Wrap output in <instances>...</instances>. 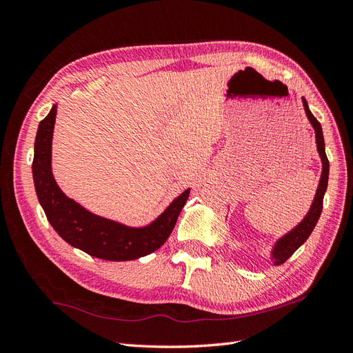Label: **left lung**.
I'll use <instances>...</instances> for the list:
<instances>
[{
	"label": "left lung",
	"mask_w": 353,
	"mask_h": 353,
	"mask_svg": "<svg viewBox=\"0 0 353 353\" xmlns=\"http://www.w3.org/2000/svg\"><path fill=\"white\" fill-rule=\"evenodd\" d=\"M303 105H304V111H306V116L310 121V125L315 129V137H316V148L318 153L321 156L322 160V175L319 179V185L316 190L315 199H313V203L309 209L307 215L303 218V221L292 228L290 233L285 234L283 237L276 242L273 251H272V259L274 260V264L279 265L282 263L287 261L290 256L299 250V248L307 241V237L310 236V233L315 228L321 212H322V203H323V194L327 192V185H328V172H330V161L327 159L325 154V142H323V135H322V128L321 123L315 119V116L310 112L309 105L306 99L303 98Z\"/></svg>",
	"instance_id": "8db88e82"
}]
</instances>
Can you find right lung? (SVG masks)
Instances as JSON below:
<instances>
[{
  "mask_svg": "<svg viewBox=\"0 0 353 353\" xmlns=\"http://www.w3.org/2000/svg\"><path fill=\"white\" fill-rule=\"evenodd\" d=\"M56 105L40 121L35 137L32 176L37 197L47 220L71 246L97 259L129 261L148 255L166 242L184 208L190 188L181 193L157 220L145 227H128L94 215L66 197L52 174V138Z\"/></svg>",
  "mask_w": 353,
  "mask_h": 353,
  "instance_id": "add662e5",
  "label": "right lung"
}]
</instances>
